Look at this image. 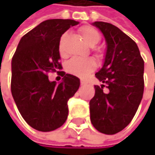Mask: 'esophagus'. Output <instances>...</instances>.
Masks as SVG:
<instances>
[{
  "mask_svg": "<svg viewBox=\"0 0 155 155\" xmlns=\"http://www.w3.org/2000/svg\"><path fill=\"white\" fill-rule=\"evenodd\" d=\"M80 84H81V85H86V84H87L86 82H85V81H84V80H81Z\"/></svg>",
  "mask_w": 155,
  "mask_h": 155,
  "instance_id": "34e87169",
  "label": "esophagus"
}]
</instances>
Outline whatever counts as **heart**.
I'll list each match as a JSON object with an SVG mask.
<instances>
[{"instance_id": "obj_1", "label": "heart", "mask_w": 155, "mask_h": 155, "mask_svg": "<svg viewBox=\"0 0 155 155\" xmlns=\"http://www.w3.org/2000/svg\"><path fill=\"white\" fill-rule=\"evenodd\" d=\"M81 36L83 39L85 41L87 45L90 46L96 45L101 39V35L99 32L91 26H84L79 30ZM67 34L64 33L60 40H59V52L61 56L64 55V40L66 38ZM96 68V63L92 58H72L70 59L65 64L66 71L71 75H74L76 77H78L81 78H86L88 75H90Z\"/></svg>"}]
</instances>
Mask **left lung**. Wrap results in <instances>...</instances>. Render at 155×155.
I'll return each instance as SVG.
<instances>
[{
  "instance_id": "1",
  "label": "left lung",
  "mask_w": 155,
  "mask_h": 155,
  "mask_svg": "<svg viewBox=\"0 0 155 155\" xmlns=\"http://www.w3.org/2000/svg\"><path fill=\"white\" fill-rule=\"evenodd\" d=\"M91 25L104 34L106 53L102 68L95 74L102 84L95 85V96L90 101L91 122L99 132L114 134L128 126L140 105L144 61L136 43L118 27L104 21Z\"/></svg>"
}]
</instances>
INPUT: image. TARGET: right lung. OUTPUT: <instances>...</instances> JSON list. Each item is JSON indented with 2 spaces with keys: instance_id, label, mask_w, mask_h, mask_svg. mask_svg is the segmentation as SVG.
Instances as JSON below:
<instances>
[{
  "instance_id": "1",
  "label": "right lung",
  "mask_w": 155,
  "mask_h": 155,
  "mask_svg": "<svg viewBox=\"0 0 155 155\" xmlns=\"http://www.w3.org/2000/svg\"><path fill=\"white\" fill-rule=\"evenodd\" d=\"M78 23L62 19L41 22L21 38L12 58V96L24 120L36 130H55L67 119L68 100L78 90L80 80L59 71L63 78L57 84L47 73L62 68L59 40Z\"/></svg>"
}]
</instances>
